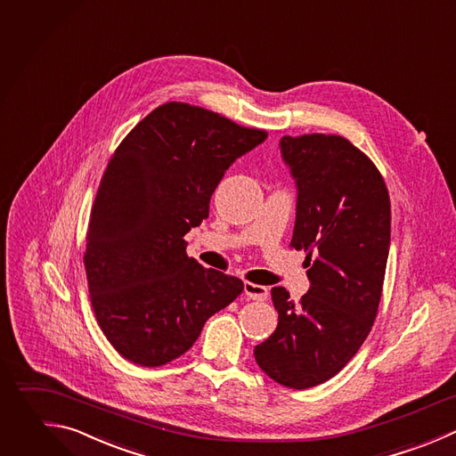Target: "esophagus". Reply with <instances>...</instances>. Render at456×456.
<instances>
[{
	"label": "esophagus",
	"mask_w": 456,
	"mask_h": 456,
	"mask_svg": "<svg viewBox=\"0 0 456 456\" xmlns=\"http://www.w3.org/2000/svg\"><path fill=\"white\" fill-rule=\"evenodd\" d=\"M244 294H246L249 299L264 301V299H267L269 290H267V287H264V285H256V283L246 281V283H244Z\"/></svg>",
	"instance_id": "1"
}]
</instances>
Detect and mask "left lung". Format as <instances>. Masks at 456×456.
Instances as JSON below:
<instances>
[{
	"instance_id": "obj_1",
	"label": "left lung",
	"mask_w": 456,
	"mask_h": 456,
	"mask_svg": "<svg viewBox=\"0 0 456 456\" xmlns=\"http://www.w3.org/2000/svg\"><path fill=\"white\" fill-rule=\"evenodd\" d=\"M280 151L297 189L290 246L306 251L310 289L297 305L283 287L271 290L278 326L255 360L280 385L301 390L335 376L370 331L390 200L376 166L340 135H285Z\"/></svg>"
}]
</instances>
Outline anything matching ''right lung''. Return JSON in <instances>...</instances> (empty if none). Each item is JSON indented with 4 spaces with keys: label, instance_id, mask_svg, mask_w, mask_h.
Here are the masks:
<instances>
[{
    "label": "right lung",
    "instance_id": "add662e5",
    "mask_svg": "<svg viewBox=\"0 0 456 456\" xmlns=\"http://www.w3.org/2000/svg\"><path fill=\"white\" fill-rule=\"evenodd\" d=\"M264 130L187 103L146 116L116 150L98 191L84 256L96 319L130 362L164 365L192 347L205 322L244 283L185 253L226 169Z\"/></svg>",
    "mask_w": 456,
    "mask_h": 456
}]
</instances>
